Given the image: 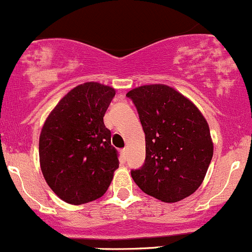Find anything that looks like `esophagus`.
<instances>
[{"instance_id": "34e87169", "label": "esophagus", "mask_w": 252, "mask_h": 252, "mask_svg": "<svg viewBox=\"0 0 252 252\" xmlns=\"http://www.w3.org/2000/svg\"><path fill=\"white\" fill-rule=\"evenodd\" d=\"M122 154H123V157H124V159H126V148H124V149H122Z\"/></svg>"}]
</instances>
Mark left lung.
<instances>
[{
    "label": "left lung",
    "mask_w": 252,
    "mask_h": 252,
    "mask_svg": "<svg viewBox=\"0 0 252 252\" xmlns=\"http://www.w3.org/2000/svg\"><path fill=\"white\" fill-rule=\"evenodd\" d=\"M139 113L146 159L131 177L147 195L178 202L198 189L212 161L207 121L183 94L165 85H146L126 93Z\"/></svg>",
    "instance_id": "left-lung-1"
}]
</instances>
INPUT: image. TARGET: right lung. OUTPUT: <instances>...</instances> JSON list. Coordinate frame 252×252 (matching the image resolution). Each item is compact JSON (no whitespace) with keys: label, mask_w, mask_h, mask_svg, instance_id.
Here are the masks:
<instances>
[{"label":"right lung","mask_w":252,"mask_h":252,"mask_svg":"<svg viewBox=\"0 0 252 252\" xmlns=\"http://www.w3.org/2000/svg\"><path fill=\"white\" fill-rule=\"evenodd\" d=\"M115 94L109 86L86 82L61 99L44 123L39 137L41 172L64 202H91L110 187L120 161L103 118Z\"/></svg>","instance_id":"right-lung-1"}]
</instances>
